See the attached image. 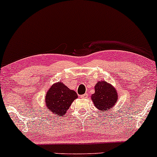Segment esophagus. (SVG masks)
Instances as JSON below:
<instances>
[{
  "label": "esophagus",
  "instance_id": "1",
  "mask_svg": "<svg viewBox=\"0 0 157 157\" xmlns=\"http://www.w3.org/2000/svg\"><path fill=\"white\" fill-rule=\"evenodd\" d=\"M80 97H81V98H87V97H88V94L87 93L81 95Z\"/></svg>",
  "mask_w": 157,
  "mask_h": 157
}]
</instances>
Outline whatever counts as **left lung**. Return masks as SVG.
<instances>
[{
	"label": "left lung",
	"mask_w": 157,
	"mask_h": 157,
	"mask_svg": "<svg viewBox=\"0 0 157 157\" xmlns=\"http://www.w3.org/2000/svg\"><path fill=\"white\" fill-rule=\"evenodd\" d=\"M94 88L95 93L91 96L94 105L101 111L112 109L118 100L117 90L105 81L97 82Z\"/></svg>",
	"instance_id": "left-lung-1"
}]
</instances>
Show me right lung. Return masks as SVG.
Segmentation results:
<instances>
[{
  "label": "right lung",
  "instance_id": "1",
  "mask_svg": "<svg viewBox=\"0 0 157 157\" xmlns=\"http://www.w3.org/2000/svg\"><path fill=\"white\" fill-rule=\"evenodd\" d=\"M76 98L77 94L75 91L59 82L54 84L46 94V105L57 117H63Z\"/></svg>",
  "mask_w": 157,
  "mask_h": 157
}]
</instances>
